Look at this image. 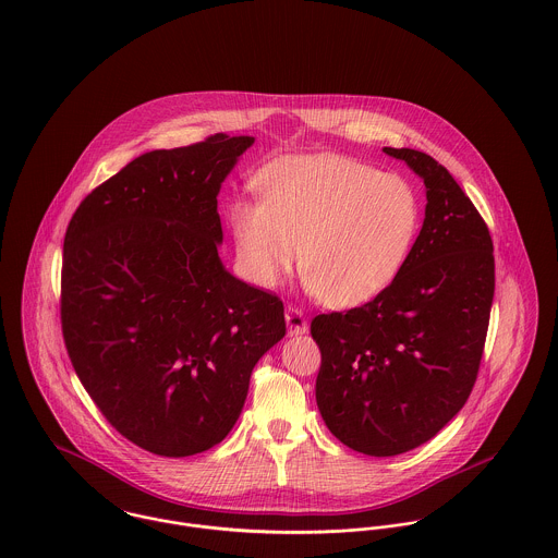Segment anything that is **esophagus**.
Returning <instances> with one entry per match:
<instances>
[{
    "label": "esophagus",
    "mask_w": 558,
    "mask_h": 558,
    "mask_svg": "<svg viewBox=\"0 0 558 558\" xmlns=\"http://www.w3.org/2000/svg\"><path fill=\"white\" fill-rule=\"evenodd\" d=\"M286 324H288V332L290 335H305L310 330L307 318L296 307H288L286 310Z\"/></svg>",
    "instance_id": "34e87169"
}]
</instances>
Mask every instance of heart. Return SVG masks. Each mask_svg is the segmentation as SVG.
<instances>
[{"instance_id":"obj_1","label":"heart","mask_w":558,"mask_h":558,"mask_svg":"<svg viewBox=\"0 0 558 558\" xmlns=\"http://www.w3.org/2000/svg\"><path fill=\"white\" fill-rule=\"evenodd\" d=\"M257 186L262 204L230 206L240 268L255 286H279L301 248L312 294L335 310L365 305L398 279L421 223L418 197L398 173L299 155L264 169Z\"/></svg>"}]
</instances>
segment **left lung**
<instances>
[{"instance_id":"obj_1","label":"left lung","mask_w":558,"mask_h":558,"mask_svg":"<svg viewBox=\"0 0 558 558\" xmlns=\"http://www.w3.org/2000/svg\"><path fill=\"white\" fill-rule=\"evenodd\" d=\"M385 153L423 180V228L383 294L312 322L319 414L335 438L374 458L427 442L462 410L494 299V246L473 202L429 155Z\"/></svg>"}]
</instances>
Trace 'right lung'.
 Listing matches in <instances>:
<instances>
[{
    "mask_svg": "<svg viewBox=\"0 0 558 558\" xmlns=\"http://www.w3.org/2000/svg\"><path fill=\"white\" fill-rule=\"evenodd\" d=\"M253 137L153 150L71 219L62 330L81 385L137 447L189 458L236 425L255 363L286 335L283 303L221 262L217 195Z\"/></svg>",
    "mask_w": 558,
    "mask_h": 558,
    "instance_id": "right-lung-1",
    "label": "right lung"
}]
</instances>
